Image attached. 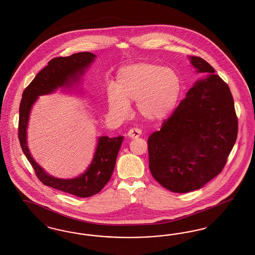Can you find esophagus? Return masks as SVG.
I'll return each instance as SVG.
<instances>
[{"label":"esophagus","instance_id":"esophagus-1","mask_svg":"<svg viewBox=\"0 0 255 255\" xmlns=\"http://www.w3.org/2000/svg\"><path fill=\"white\" fill-rule=\"evenodd\" d=\"M140 134H141V131H140L139 129H137V128H132V129H131V130L128 132L127 135H128L130 138H136V137H139Z\"/></svg>","mask_w":255,"mask_h":255}]
</instances>
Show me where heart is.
I'll return each instance as SVG.
<instances>
[{
  "label": "heart",
  "instance_id": "heart-1",
  "mask_svg": "<svg viewBox=\"0 0 255 255\" xmlns=\"http://www.w3.org/2000/svg\"><path fill=\"white\" fill-rule=\"evenodd\" d=\"M115 90L107 92L110 111L124 119L135 102V111L143 121L156 123L166 118L179 97L180 79L170 67L154 63L138 62L120 69L115 82Z\"/></svg>",
  "mask_w": 255,
  "mask_h": 255
}]
</instances>
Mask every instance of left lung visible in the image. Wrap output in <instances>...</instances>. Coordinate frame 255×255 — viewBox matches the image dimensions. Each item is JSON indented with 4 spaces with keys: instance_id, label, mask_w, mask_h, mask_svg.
<instances>
[{
    "instance_id": "1",
    "label": "left lung",
    "mask_w": 255,
    "mask_h": 255,
    "mask_svg": "<svg viewBox=\"0 0 255 255\" xmlns=\"http://www.w3.org/2000/svg\"><path fill=\"white\" fill-rule=\"evenodd\" d=\"M190 61L208 76L194 83L159 131L148 138L153 178L173 193L202 188L222 172L238 132L228 84L202 58Z\"/></svg>"
}]
</instances>
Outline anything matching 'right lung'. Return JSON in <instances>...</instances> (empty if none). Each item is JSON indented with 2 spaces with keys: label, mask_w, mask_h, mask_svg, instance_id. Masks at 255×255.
Listing matches in <instances>:
<instances>
[{
  "label": "right lung",
  "mask_w": 255,
  "mask_h": 255,
  "mask_svg": "<svg viewBox=\"0 0 255 255\" xmlns=\"http://www.w3.org/2000/svg\"><path fill=\"white\" fill-rule=\"evenodd\" d=\"M96 56L90 52H80L68 57L55 58L48 62L24 89L20 101L18 136L20 147L30 162L40 181L61 192L79 197H88L100 193L110 180L123 136H101L90 166L82 175L71 178H56L45 173L31 156L26 141V128L32 105L39 96L56 91L59 87H70L89 67Z\"/></svg>",
  "instance_id": "right-lung-1"
}]
</instances>
